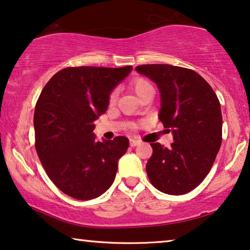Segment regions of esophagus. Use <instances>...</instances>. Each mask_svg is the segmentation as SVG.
<instances>
[{"label":"esophagus","instance_id":"1","mask_svg":"<svg viewBox=\"0 0 250 250\" xmlns=\"http://www.w3.org/2000/svg\"><path fill=\"white\" fill-rule=\"evenodd\" d=\"M129 144H130V146H131V147H136V146H138V145H139V141L135 140V139H130Z\"/></svg>","mask_w":250,"mask_h":250}]
</instances>
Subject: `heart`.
Segmentation results:
<instances>
[{"label":"heart","mask_w":250,"mask_h":250,"mask_svg":"<svg viewBox=\"0 0 250 250\" xmlns=\"http://www.w3.org/2000/svg\"><path fill=\"white\" fill-rule=\"evenodd\" d=\"M130 86H131V88L135 91V93L138 96H139V98L144 94L145 92L148 91V89L152 88L151 84L149 83L146 78H144L141 76H137L133 78V80L131 81V83H130ZM117 95H118L117 89H113V91L111 92L109 95V104H113L115 102V100H117Z\"/></svg>","instance_id":"1"}]
</instances>
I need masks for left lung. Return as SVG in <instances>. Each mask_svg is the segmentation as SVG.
<instances>
[{
  "label": "left lung",
  "instance_id": "left-lung-1",
  "mask_svg": "<svg viewBox=\"0 0 250 250\" xmlns=\"http://www.w3.org/2000/svg\"><path fill=\"white\" fill-rule=\"evenodd\" d=\"M136 69L157 84L162 99L159 120L174 137L169 148L150 144L152 155L146 165L149 181L166 194H185L202 183L220 149V102L210 84L192 69L166 64L140 65Z\"/></svg>",
  "mask_w": 250,
  "mask_h": 250
}]
</instances>
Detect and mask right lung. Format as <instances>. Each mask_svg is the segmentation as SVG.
I'll return each mask as SVG.
<instances>
[{"label": "right lung", "instance_id": "obj_1", "mask_svg": "<svg viewBox=\"0 0 250 250\" xmlns=\"http://www.w3.org/2000/svg\"><path fill=\"white\" fill-rule=\"evenodd\" d=\"M132 66L67 67L50 78L36 103L35 146L48 177L62 193L92 200L112 185L126 137L98 141L94 121Z\"/></svg>", "mask_w": 250, "mask_h": 250}]
</instances>
